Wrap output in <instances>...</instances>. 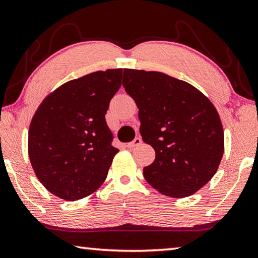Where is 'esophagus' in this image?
I'll list each match as a JSON object with an SVG mask.
<instances>
[{
	"label": "esophagus",
	"instance_id": "esophagus-1",
	"mask_svg": "<svg viewBox=\"0 0 258 258\" xmlns=\"http://www.w3.org/2000/svg\"><path fill=\"white\" fill-rule=\"evenodd\" d=\"M141 143H142V139L141 138H135L132 142L127 143V148L133 149L135 147H139V145L141 144Z\"/></svg>",
	"mask_w": 258,
	"mask_h": 258
}]
</instances>
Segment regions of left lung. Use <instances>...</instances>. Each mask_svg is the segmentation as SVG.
Listing matches in <instances>:
<instances>
[{
    "label": "left lung",
    "instance_id": "1",
    "mask_svg": "<svg viewBox=\"0 0 258 258\" xmlns=\"http://www.w3.org/2000/svg\"><path fill=\"white\" fill-rule=\"evenodd\" d=\"M123 87L139 108L143 141L156 151L143 169L145 179L170 198L196 193L223 156V128L212 102L191 84L161 72L125 69Z\"/></svg>",
    "mask_w": 258,
    "mask_h": 258
}]
</instances>
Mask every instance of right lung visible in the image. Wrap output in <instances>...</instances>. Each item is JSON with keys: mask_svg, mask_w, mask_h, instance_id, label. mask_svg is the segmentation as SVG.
<instances>
[{"mask_svg": "<svg viewBox=\"0 0 258 258\" xmlns=\"http://www.w3.org/2000/svg\"><path fill=\"white\" fill-rule=\"evenodd\" d=\"M121 69L87 74L45 98L32 117L28 153L46 189L65 201L92 194L118 149L105 115L121 84Z\"/></svg>", "mask_w": 258, "mask_h": 258, "instance_id": "right-lung-1", "label": "right lung"}]
</instances>
